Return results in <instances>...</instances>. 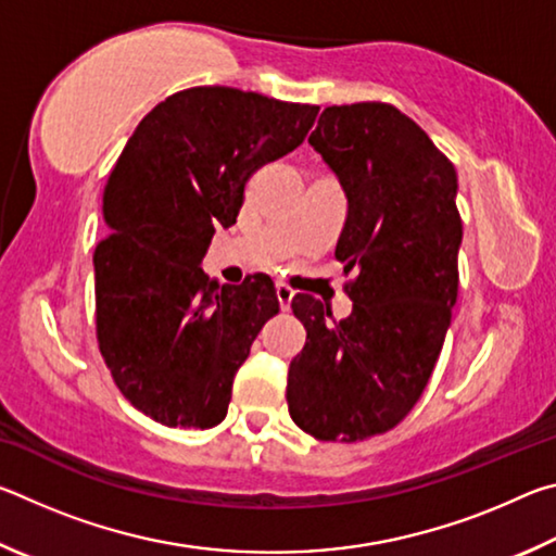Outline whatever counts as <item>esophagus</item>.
Masks as SVG:
<instances>
[{
  "instance_id": "obj_1",
  "label": "esophagus",
  "mask_w": 556,
  "mask_h": 556,
  "mask_svg": "<svg viewBox=\"0 0 556 556\" xmlns=\"http://www.w3.org/2000/svg\"><path fill=\"white\" fill-rule=\"evenodd\" d=\"M277 299H279L281 312H289L291 299H294V289L287 287V285H277Z\"/></svg>"
}]
</instances>
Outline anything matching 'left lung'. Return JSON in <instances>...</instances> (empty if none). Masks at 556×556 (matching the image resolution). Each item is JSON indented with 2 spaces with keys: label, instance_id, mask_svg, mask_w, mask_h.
Returning a JSON list of instances; mask_svg holds the SVG:
<instances>
[{
  "label": "left lung",
  "instance_id": "8db88e82",
  "mask_svg": "<svg viewBox=\"0 0 556 556\" xmlns=\"http://www.w3.org/2000/svg\"><path fill=\"white\" fill-rule=\"evenodd\" d=\"M308 142L348 195L336 260L355 271L336 321L312 294L291 299L306 343L289 365L294 425L318 441H363L407 417L434 372L458 296L456 168L390 102L321 112Z\"/></svg>",
  "mask_w": 556,
  "mask_h": 556
}]
</instances>
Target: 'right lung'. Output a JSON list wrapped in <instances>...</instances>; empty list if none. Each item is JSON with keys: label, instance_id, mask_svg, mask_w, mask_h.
<instances>
[{"label": "right lung", "instance_id": "obj_1", "mask_svg": "<svg viewBox=\"0 0 556 556\" xmlns=\"http://www.w3.org/2000/svg\"><path fill=\"white\" fill-rule=\"evenodd\" d=\"M318 105L228 86L178 90L139 122L102 191L96 333L119 392L164 427L211 429L271 316L275 281L218 285L201 260L260 166L289 154Z\"/></svg>", "mask_w": 556, "mask_h": 556}]
</instances>
